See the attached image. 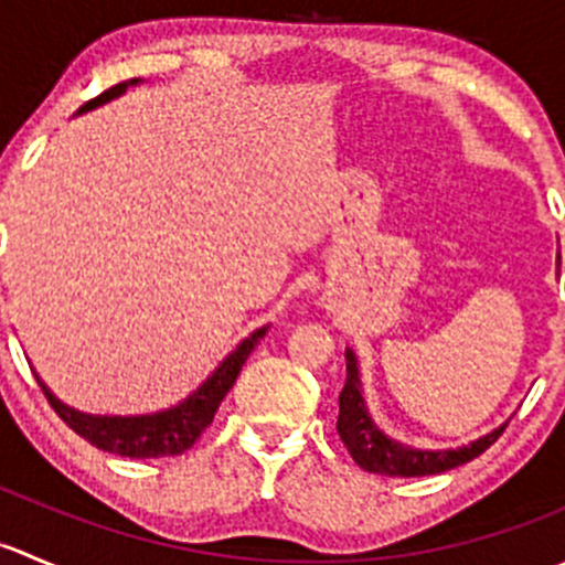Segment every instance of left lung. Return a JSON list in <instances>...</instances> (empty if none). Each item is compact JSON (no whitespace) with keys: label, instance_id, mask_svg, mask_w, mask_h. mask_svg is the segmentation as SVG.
Returning a JSON list of instances; mask_svg holds the SVG:
<instances>
[{"label":"left lung","instance_id":"8db88e82","mask_svg":"<svg viewBox=\"0 0 565 565\" xmlns=\"http://www.w3.org/2000/svg\"><path fill=\"white\" fill-rule=\"evenodd\" d=\"M557 259H561V256H557ZM344 361L347 383L339 396V420H335V429H339L341 443L347 446L350 457L355 459V465L369 472L391 478L437 476V472L454 470V467L476 459L478 454L487 451V448L503 435L505 426H509V420H505V424H500L498 429H492L489 435L478 437V440L459 448L429 451V448L404 446V443L393 440V437L385 435V431L374 424L372 413H369L366 407V398H363L361 366H358V355L352 347L344 350Z\"/></svg>","mask_w":565,"mask_h":565}]
</instances>
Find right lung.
Returning a JSON list of instances; mask_svg holds the SVG:
<instances>
[{
  "label": "right lung",
  "mask_w": 565,
  "mask_h": 565,
  "mask_svg": "<svg viewBox=\"0 0 565 565\" xmlns=\"http://www.w3.org/2000/svg\"><path fill=\"white\" fill-rule=\"evenodd\" d=\"M141 84V78H130V82L117 84V87L106 89L104 95H98L95 100L84 104L78 108V114H87L93 108L108 104V100L119 98V95L128 93V87ZM267 328L270 324H262V328L250 330L246 339L213 369V374H207L202 385L196 391L188 393L182 402L172 404L167 409H158V413H145V415H93L82 413V409L71 407L62 398L54 396V391L40 380L35 372L38 385L43 388L45 398L54 407V413L76 431L78 437H84L87 443H93L95 448L108 454H117V457H130V459H161V457H177V454H185L193 443L199 440L204 429L213 424L215 409L224 402V396L235 385L237 374H241L243 363L248 361V355L254 352V347L259 344V339H265Z\"/></svg>",
  "instance_id": "obj_1"
}]
</instances>
